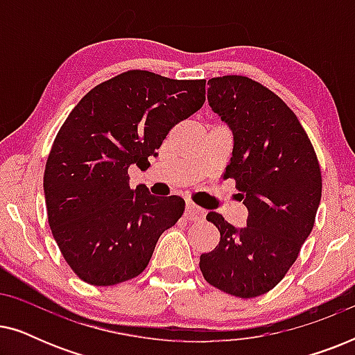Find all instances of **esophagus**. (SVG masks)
<instances>
[{
  "mask_svg": "<svg viewBox=\"0 0 355 355\" xmlns=\"http://www.w3.org/2000/svg\"><path fill=\"white\" fill-rule=\"evenodd\" d=\"M186 216L192 221L203 220V218H205V210H202L200 207L193 205L192 202H187L186 203Z\"/></svg>",
  "mask_w": 355,
  "mask_h": 355,
  "instance_id": "34e87169",
  "label": "esophagus"
}]
</instances>
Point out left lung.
I'll return each instance as SVG.
<instances>
[{"instance_id":"obj_1","label":"left lung","mask_w":355,"mask_h":355,"mask_svg":"<svg viewBox=\"0 0 355 355\" xmlns=\"http://www.w3.org/2000/svg\"><path fill=\"white\" fill-rule=\"evenodd\" d=\"M208 85L210 108L234 140L225 178L236 181L249 216L234 227L208 213L220 244L200 255V270L215 288L250 299L273 289L297 259L322 198V171L297 116L278 95L244 76Z\"/></svg>"}]
</instances>
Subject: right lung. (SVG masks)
<instances>
[{"mask_svg":"<svg viewBox=\"0 0 355 355\" xmlns=\"http://www.w3.org/2000/svg\"><path fill=\"white\" fill-rule=\"evenodd\" d=\"M205 103V80L128 71L82 98L58 132L43 191L53 237L74 273L94 286L139 276L186 202L129 186L150 166L171 128Z\"/></svg>","mask_w":355,"mask_h":355,"instance_id":"right-lung-1","label":"right lung"}]
</instances>
